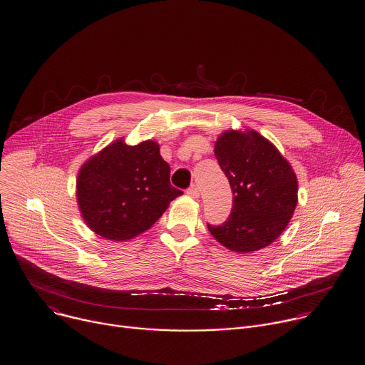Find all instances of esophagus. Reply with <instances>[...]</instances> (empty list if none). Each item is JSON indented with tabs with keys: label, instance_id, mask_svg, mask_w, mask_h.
Returning <instances> with one entry per match:
<instances>
[{
	"label": "esophagus",
	"instance_id": "34e87169",
	"mask_svg": "<svg viewBox=\"0 0 365 365\" xmlns=\"http://www.w3.org/2000/svg\"><path fill=\"white\" fill-rule=\"evenodd\" d=\"M186 193H187V195H189V197H192V198H194V200H197V198L200 197V190H198V187H195V186H192V187H189Z\"/></svg>",
	"mask_w": 365,
	"mask_h": 365
}]
</instances>
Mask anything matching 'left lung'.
Instances as JSON below:
<instances>
[{
  "instance_id": "left-lung-1",
  "label": "left lung",
  "mask_w": 365,
  "mask_h": 365,
  "mask_svg": "<svg viewBox=\"0 0 365 365\" xmlns=\"http://www.w3.org/2000/svg\"><path fill=\"white\" fill-rule=\"evenodd\" d=\"M215 157L230 182L229 219L208 230L237 254L274 242L298 204V178L279 149L255 129H226L215 142Z\"/></svg>"
}]
</instances>
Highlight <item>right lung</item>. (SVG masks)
Returning <instances> with one entry per match:
<instances>
[{
	"instance_id": "add662e5",
	"label": "right lung",
	"mask_w": 365,
	"mask_h": 365,
	"mask_svg": "<svg viewBox=\"0 0 365 365\" xmlns=\"http://www.w3.org/2000/svg\"><path fill=\"white\" fill-rule=\"evenodd\" d=\"M171 168L155 140L135 146L124 138L108 143L81 165L76 198L86 226L110 241H128L161 217L182 192L172 187Z\"/></svg>"
}]
</instances>
